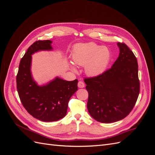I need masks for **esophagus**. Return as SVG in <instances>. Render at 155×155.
I'll use <instances>...</instances> for the list:
<instances>
[{
	"mask_svg": "<svg viewBox=\"0 0 155 155\" xmlns=\"http://www.w3.org/2000/svg\"><path fill=\"white\" fill-rule=\"evenodd\" d=\"M78 86L79 88H83V87H85V83H84L83 81H80L78 82Z\"/></svg>",
	"mask_w": 155,
	"mask_h": 155,
	"instance_id": "esophagus-1",
	"label": "esophagus"
}]
</instances>
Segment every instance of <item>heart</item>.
I'll return each instance as SVG.
<instances>
[{"label": "heart", "mask_w": 155, "mask_h": 155, "mask_svg": "<svg viewBox=\"0 0 155 155\" xmlns=\"http://www.w3.org/2000/svg\"><path fill=\"white\" fill-rule=\"evenodd\" d=\"M110 59V52L105 46H101L93 42L78 44L72 52L74 63L79 66H85V72L91 77H96L104 73ZM70 67L74 72L76 68L72 64Z\"/></svg>", "instance_id": "heart-1"}]
</instances>
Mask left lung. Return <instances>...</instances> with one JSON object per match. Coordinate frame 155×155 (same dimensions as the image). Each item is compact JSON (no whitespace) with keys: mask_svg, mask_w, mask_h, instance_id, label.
<instances>
[{"mask_svg":"<svg viewBox=\"0 0 155 155\" xmlns=\"http://www.w3.org/2000/svg\"><path fill=\"white\" fill-rule=\"evenodd\" d=\"M120 54L112 67L94 78H86L89 114L101 123L125 118L137 101L140 92L138 67L133 52L118 43Z\"/></svg>","mask_w":155,"mask_h":155,"instance_id":"left-lung-1","label":"left lung"}]
</instances>
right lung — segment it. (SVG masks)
Here are the masks:
<instances>
[{"label": "right lung", "mask_w": 155, "mask_h": 155, "mask_svg": "<svg viewBox=\"0 0 155 155\" xmlns=\"http://www.w3.org/2000/svg\"><path fill=\"white\" fill-rule=\"evenodd\" d=\"M50 40L33 43L21 59L17 75V88L22 104L30 114L43 121H55L67 114L70 97L78 91V79L68 81L55 78L39 85L32 77L31 55L39 51L52 50Z\"/></svg>", "instance_id": "right-lung-1"}]
</instances>
